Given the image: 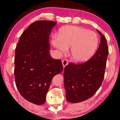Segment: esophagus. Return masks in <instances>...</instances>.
<instances>
[{"label": "esophagus", "instance_id": "esophagus-1", "mask_svg": "<svg viewBox=\"0 0 120 120\" xmlns=\"http://www.w3.org/2000/svg\"><path fill=\"white\" fill-rule=\"evenodd\" d=\"M68 62L67 59H64V60H62V64H63L64 68L66 65H68Z\"/></svg>", "mask_w": 120, "mask_h": 120}]
</instances>
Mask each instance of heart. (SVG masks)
I'll list each match as a JSON object with an SVG mask.
<instances>
[{
  "label": "heart",
  "mask_w": 120,
  "mask_h": 120,
  "mask_svg": "<svg viewBox=\"0 0 120 120\" xmlns=\"http://www.w3.org/2000/svg\"><path fill=\"white\" fill-rule=\"evenodd\" d=\"M53 47L60 53H65L70 47V55L77 63L87 61L94 55L99 39L96 33L84 28L68 26L62 28L58 36L51 39Z\"/></svg>",
  "instance_id": "obj_1"
}]
</instances>
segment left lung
Instances as JSON below:
<instances>
[{
	"mask_svg": "<svg viewBox=\"0 0 120 120\" xmlns=\"http://www.w3.org/2000/svg\"><path fill=\"white\" fill-rule=\"evenodd\" d=\"M97 31L101 35V44L93 56L85 63H69L64 68V85L67 101L69 102L79 103L89 99L102 83L109 50L105 36Z\"/></svg>",
	"mask_w": 120,
	"mask_h": 120,
	"instance_id": "8db88e82",
	"label": "left lung"
}]
</instances>
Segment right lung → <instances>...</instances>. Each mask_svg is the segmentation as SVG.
Listing matches in <instances>:
<instances>
[{"label":"right lung","instance_id":"add662e5","mask_svg":"<svg viewBox=\"0 0 120 120\" xmlns=\"http://www.w3.org/2000/svg\"><path fill=\"white\" fill-rule=\"evenodd\" d=\"M57 23L38 21L23 32L16 46L14 74L16 87L24 99L44 104L52 78L61 73V60L51 56L49 37Z\"/></svg>","mask_w":120,"mask_h":120}]
</instances>
